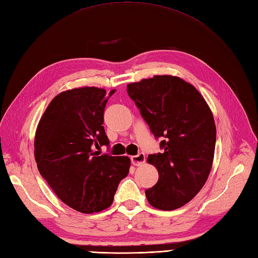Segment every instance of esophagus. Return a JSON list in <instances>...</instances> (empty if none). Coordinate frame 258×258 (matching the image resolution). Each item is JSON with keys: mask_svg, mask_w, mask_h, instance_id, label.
Segmentation results:
<instances>
[{"mask_svg": "<svg viewBox=\"0 0 258 258\" xmlns=\"http://www.w3.org/2000/svg\"><path fill=\"white\" fill-rule=\"evenodd\" d=\"M145 161H146V157L144 153H139L137 154V156L131 157V163L134 165H140L142 163H145Z\"/></svg>", "mask_w": 258, "mask_h": 258, "instance_id": "obj_1", "label": "esophagus"}]
</instances>
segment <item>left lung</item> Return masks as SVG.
<instances>
[{"instance_id":"1","label":"left lung","mask_w":258,"mask_h":258,"mask_svg":"<svg viewBox=\"0 0 258 258\" xmlns=\"http://www.w3.org/2000/svg\"><path fill=\"white\" fill-rule=\"evenodd\" d=\"M130 98L160 142L148 163L159 180L146 190L153 208L172 211L190 202L207 182L214 159L216 128L209 105L182 78L157 75L127 85Z\"/></svg>"}]
</instances>
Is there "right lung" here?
<instances>
[{"mask_svg": "<svg viewBox=\"0 0 258 258\" xmlns=\"http://www.w3.org/2000/svg\"><path fill=\"white\" fill-rule=\"evenodd\" d=\"M113 93L98 87L62 91L49 102L34 139L39 173L62 202L85 214L109 208L129 173L128 157L96 151L109 145L102 123Z\"/></svg>", "mask_w": 258, "mask_h": 258, "instance_id": "right-lung-1", "label": "right lung"}]
</instances>
